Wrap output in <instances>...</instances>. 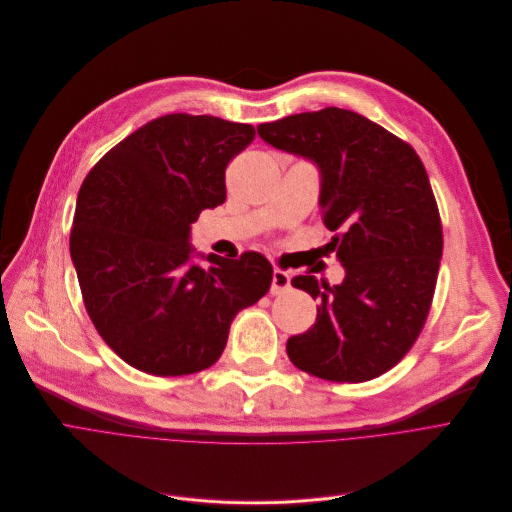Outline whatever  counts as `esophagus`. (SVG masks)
<instances>
[{
    "instance_id": "obj_1",
    "label": "esophagus",
    "mask_w": 512,
    "mask_h": 512,
    "mask_svg": "<svg viewBox=\"0 0 512 512\" xmlns=\"http://www.w3.org/2000/svg\"><path fill=\"white\" fill-rule=\"evenodd\" d=\"M290 290V274L284 269H274V276H271V294H282Z\"/></svg>"
}]
</instances>
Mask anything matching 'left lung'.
<instances>
[{
    "instance_id": "8db88e82",
    "label": "left lung",
    "mask_w": 512,
    "mask_h": 512,
    "mask_svg": "<svg viewBox=\"0 0 512 512\" xmlns=\"http://www.w3.org/2000/svg\"><path fill=\"white\" fill-rule=\"evenodd\" d=\"M261 140L321 170L327 245L342 284L296 276L319 298L315 325L286 344L292 364L333 383H362L393 368L418 339L436 288L442 224L416 150L385 127L337 107L257 127Z\"/></svg>"
}]
</instances>
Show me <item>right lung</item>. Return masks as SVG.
<instances>
[{"mask_svg": "<svg viewBox=\"0 0 512 512\" xmlns=\"http://www.w3.org/2000/svg\"><path fill=\"white\" fill-rule=\"evenodd\" d=\"M255 127L212 115L158 117L84 179L70 253L105 344L154 377L210 368L238 311L267 294L274 267L255 251L191 261V224L226 201L224 170Z\"/></svg>", "mask_w": 512, "mask_h": 512, "instance_id": "add662e5", "label": "right lung"}]
</instances>
